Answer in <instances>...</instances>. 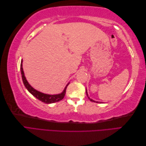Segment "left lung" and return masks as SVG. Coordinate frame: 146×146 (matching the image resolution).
<instances>
[{"instance_id": "1", "label": "left lung", "mask_w": 146, "mask_h": 146, "mask_svg": "<svg viewBox=\"0 0 146 146\" xmlns=\"http://www.w3.org/2000/svg\"><path fill=\"white\" fill-rule=\"evenodd\" d=\"M86 95L88 96V98H89V99H90V100H91V102H96V103H99V102H96V101H94V100H92L91 99H90V98H89V97H88V93H87V91H86Z\"/></svg>"}]
</instances>
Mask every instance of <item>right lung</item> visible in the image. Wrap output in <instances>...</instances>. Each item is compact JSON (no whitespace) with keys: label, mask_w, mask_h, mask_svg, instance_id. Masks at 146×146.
Instances as JSON below:
<instances>
[{"label":"right lung","mask_w":146,"mask_h":146,"mask_svg":"<svg viewBox=\"0 0 146 146\" xmlns=\"http://www.w3.org/2000/svg\"><path fill=\"white\" fill-rule=\"evenodd\" d=\"M21 72L22 78H23V81L24 84V86H25L26 88H27V90L30 92V93L32 94L33 96H35V98H37L38 100L46 104H52V103H55V102H59L64 98L66 94V88H67V86H68L69 83H68V85H66L64 91L60 94H56V95L46 94L42 93L41 92H39L36 90H35L33 88H32L29 85L27 80H26V78L24 76V72L23 71V60H21Z\"/></svg>","instance_id":"obj_1"}]
</instances>
